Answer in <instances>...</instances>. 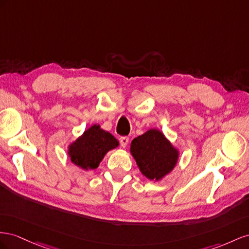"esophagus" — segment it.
Segmentation results:
<instances>
[{"instance_id":"34e87169","label":"esophagus","mask_w":249,"mask_h":249,"mask_svg":"<svg viewBox=\"0 0 249 249\" xmlns=\"http://www.w3.org/2000/svg\"><path fill=\"white\" fill-rule=\"evenodd\" d=\"M128 142H129V138H127V137L120 138V144L123 148H126V146L128 145Z\"/></svg>"}]
</instances>
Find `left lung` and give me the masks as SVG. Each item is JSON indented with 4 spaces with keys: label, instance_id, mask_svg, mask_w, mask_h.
Wrapping results in <instances>:
<instances>
[{
    "label": "left lung",
    "instance_id": "obj_1",
    "mask_svg": "<svg viewBox=\"0 0 249 249\" xmlns=\"http://www.w3.org/2000/svg\"><path fill=\"white\" fill-rule=\"evenodd\" d=\"M130 154L146 178L160 181L171 173L179 160V149L160 129L151 128L133 139Z\"/></svg>",
    "mask_w": 249,
    "mask_h": 249
}]
</instances>
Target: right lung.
<instances>
[{"label": "right lung", "mask_w": 249, "mask_h": 249, "mask_svg": "<svg viewBox=\"0 0 249 249\" xmlns=\"http://www.w3.org/2000/svg\"><path fill=\"white\" fill-rule=\"evenodd\" d=\"M119 141L100 125L94 124L68 146L72 164L84 171H91L100 165L106 153L119 147Z\"/></svg>", "instance_id": "add662e5"}]
</instances>
